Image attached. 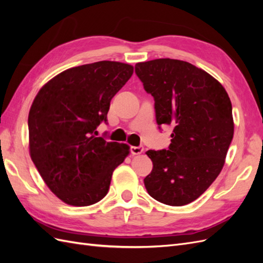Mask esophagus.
I'll list each match as a JSON object with an SVG mask.
<instances>
[{"mask_svg": "<svg viewBox=\"0 0 263 263\" xmlns=\"http://www.w3.org/2000/svg\"><path fill=\"white\" fill-rule=\"evenodd\" d=\"M130 152L132 155H140L143 152V147H131Z\"/></svg>", "mask_w": 263, "mask_h": 263, "instance_id": "34e87169", "label": "esophagus"}]
</instances>
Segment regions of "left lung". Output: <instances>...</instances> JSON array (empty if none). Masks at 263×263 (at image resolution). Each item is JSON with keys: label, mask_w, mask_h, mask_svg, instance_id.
Returning <instances> with one entry per match:
<instances>
[{"label": "left lung", "mask_w": 263, "mask_h": 263, "mask_svg": "<svg viewBox=\"0 0 263 263\" xmlns=\"http://www.w3.org/2000/svg\"><path fill=\"white\" fill-rule=\"evenodd\" d=\"M155 100L156 121L173 127L168 150H148L150 197L168 205L197 200L222 170L234 136L231 99L219 82L185 61L158 59L136 64Z\"/></svg>", "instance_id": "obj_1"}]
</instances>
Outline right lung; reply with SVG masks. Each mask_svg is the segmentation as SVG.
Wrapping results in <instances>:
<instances>
[{
	"label": "right lung",
	"instance_id": "add662e5",
	"mask_svg": "<svg viewBox=\"0 0 263 263\" xmlns=\"http://www.w3.org/2000/svg\"><path fill=\"white\" fill-rule=\"evenodd\" d=\"M133 73L130 64L99 61L61 72L33 99L28 116L30 157L49 190L66 204L86 206L108 192L128 155L125 143L97 137L110 100Z\"/></svg>",
	"mask_w": 263,
	"mask_h": 263
}]
</instances>
